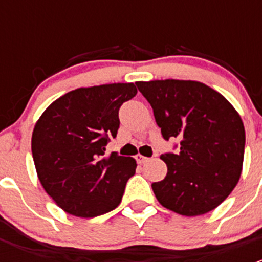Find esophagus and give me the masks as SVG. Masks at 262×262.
Returning a JSON list of instances; mask_svg holds the SVG:
<instances>
[{"label":"esophagus","mask_w":262,"mask_h":262,"mask_svg":"<svg viewBox=\"0 0 262 262\" xmlns=\"http://www.w3.org/2000/svg\"><path fill=\"white\" fill-rule=\"evenodd\" d=\"M136 160H137V162L139 163V165H143V163H146V162H148V161H149V158L144 157V156H142V155H137Z\"/></svg>","instance_id":"obj_1"}]
</instances>
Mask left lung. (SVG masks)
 Instances as JSON below:
<instances>
[{
	"label": "left lung",
	"mask_w": 262,
	"mask_h": 262,
	"mask_svg": "<svg viewBox=\"0 0 262 262\" xmlns=\"http://www.w3.org/2000/svg\"><path fill=\"white\" fill-rule=\"evenodd\" d=\"M153 109L162 137L179 138L180 152L161 155L167 175L153 182L162 207L186 216L215 209L239 180L245 126L231 102L198 81L136 82Z\"/></svg>",
	"instance_id": "8db88e82"
}]
</instances>
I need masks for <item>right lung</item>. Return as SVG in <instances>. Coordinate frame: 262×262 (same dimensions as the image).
<instances>
[{
    "label": "right lung",
    "instance_id": "obj_1",
    "mask_svg": "<svg viewBox=\"0 0 262 262\" xmlns=\"http://www.w3.org/2000/svg\"><path fill=\"white\" fill-rule=\"evenodd\" d=\"M134 83L81 87L49 105L36 121L31 152L39 181L55 204L80 218L115 209L137 162L105 146L119 129V109Z\"/></svg>",
    "mask_w": 262,
    "mask_h": 262
}]
</instances>
